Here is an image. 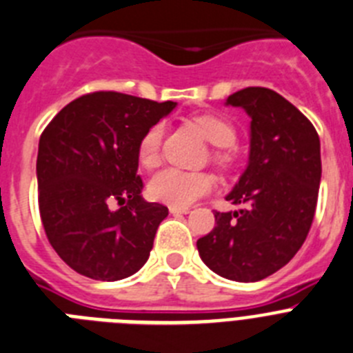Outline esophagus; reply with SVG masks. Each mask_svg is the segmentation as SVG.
<instances>
[{
    "mask_svg": "<svg viewBox=\"0 0 353 353\" xmlns=\"http://www.w3.org/2000/svg\"><path fill=\"white\" fill-rule=\"evenodd\" d=\"M189 210H191V208H189V207H173V205H171V207H170V212L173 215H176V214H189Z\"/></svg>",
    "mask_w": 353,
    "mask_h": 353,
    "instance_id": "1",
    "label": "esophagus"
}]
</instances>
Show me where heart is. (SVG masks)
I'll list each match as a JSON object with an SVG mask.
<instances>
[{
	"label": "heart",
	"instance_id": "1",
	"mask_svg": "<svg viewBox=\"0 0 353 353\" xmlns=\"http://www.w3.org/2000/svg\"><path fill=\"white\" fill-rule=\"evenodd\" d=\"M194 123L203 132L205 138L214 146L228 148L236 139L235 127L223 117L217 114H198ZM164 136V123L157 121L148 127L138 145V159L141 166L154 168L161 157V143ZM215 161L219 164H228L230 155L226 150L215 152ZM214 189V179L208 173L198 171H183L179 168H166L161 170L150 179L148 194L150 198L161 203L173 205V207H189L196 199L203 198Z\"/></svg>",
	"mask_w": 353,
	"mask_h": 353
}]
</instances>
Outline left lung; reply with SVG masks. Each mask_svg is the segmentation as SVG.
<instances>
[{
	"label": "left lung",
	"instance_id": "1",
	"mask_svg": "<svg viewBox=\"0 0 353 353\" xmlns=\"http://www.w3.org/2000/svg\"><path fill=\"white\" fill-rule=\"evenodd\" d=\"M226 105L251 118L249 161L226 196L235 212H214L215 228L196 242L221 277L254 283L285 267L304 244L322 179L320 138L304 114L274 90L251 86Z\"/></svg>",
	"mask_w": 353,
	"mask_h": 353
}]
</instances>
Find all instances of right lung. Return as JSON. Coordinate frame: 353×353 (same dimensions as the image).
<instances>
[{
    "instance_id": "1",
    "label": "right lung",
    "mask_w": 353,
    "mask_h": 353,
    "mask_svg": "<svg viewBox=\"0 0 353 353\" xmlns=\"http://www.w3.org/2000/svg\"><path fill=\"white\" fill-rule=\"evenodd\" d=\"M174 108L171 101L88 93L65 105L40 136V217L52 249L76 272L118 281L148 260L168 207L141 196L138 145Z\"/></svg>"
}]
</instances>
